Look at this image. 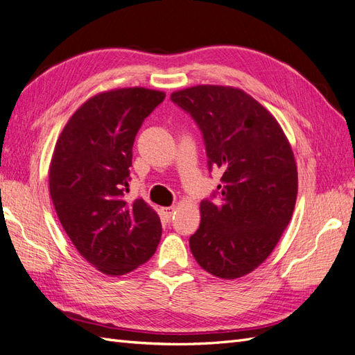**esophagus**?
Returning a JSON list of instances; mask_svg holds the SVG:
<instances>
[{"mask_svg":"<svg viewBox=\"0 0 355 355\" xmlns=\"http://www.w3.org/2000/svg\"><path fill=\"white\" fill-rule=\"evenodd\" d=\"M174 210H175L174 207H162L160 208V213H162L163 217H165L166 220H169L171 217H172V214H174Z\"/></svg>","mask_w":355,"mask_h":355,"instance_id":"1","label":"esophagus"}]
</instances>
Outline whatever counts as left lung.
<instances>
[{"instance_id":"8db88e82","label":"left lung","mask_w":355,"mask_h":355,"mask_svg":"<svg viewBox=\"0 0 355 355\" xmlns=\"http://www.w3.org/2000/svg\"><path fill=\"white\" fill-rule=\"evenodd\" d=\"M171 100L201 130L208 169L223 171L217 192L201 202L190 250L210 275L241 277L267 259L293 216L294 153L276 118L243 89L198 85Z\"/></svg>"}]
</instances>
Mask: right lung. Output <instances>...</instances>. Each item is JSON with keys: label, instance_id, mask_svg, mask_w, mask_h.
Returning <instances> with one entry per match:
<instances>
[{"label": "right lung", "instance_id": "right-lung-1", "mask_svg": "<svg viewBox=\"0 0 355 355\" xmlns=\"http://www.w3.org/2000/svg\"><path fill=\"white\" fill-rule=\"evenodd\" d=\"M165 93L142 87L100 93L71 115L55 144L49 192L78 252L105 275L121 276L147 262L162 235L144 199L127 202L132 148L145 118Z\"/></svg>", "mask_w": 355, "mask_h": 355}]
</instances>
